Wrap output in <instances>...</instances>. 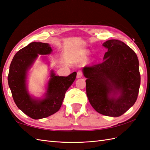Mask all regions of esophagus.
I'll return each mask as SVG.
<instances>
[{
	"label": "esophagus",
	"instance_id": "obj_1",
	"mask_svg": "<svg viewBox=\"0 0 150 150\" xmlns=\"http://www.w3.org/2000/svg\"><path fill=\"white\" fill-rule=\"evenodd\" d=\"M82 76H83V72L81 71H78L77 72V78H81Z\"/></svg>",
	"mask_w": 150,
	"mask_h": 150
}]
</instances>
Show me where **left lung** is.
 <instances>
[{
  "label": "left lung",
  "instance_id": "left-lung-1",
  "mask_svg": "<svg viewBox=\"0 0 150 150\" xmlns=\"http://www.w3.org/2000/svg\"><path fill=\"white\" fill-rule=\"evenodd\" d=\"M101 64L83 69L88 101L96 112L119 117L134 105L141 84L137 54L124 42L109 40Z\"/></svg>",
  "mask_w": 150,
  "mask_h": 150
}]
</instances>
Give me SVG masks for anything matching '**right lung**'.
I'll use <instances>...</instances> for the list:
<instances>
[{"label":"right lung","mask_w":150,"mask_h":150,"mask_svg":"<svg viewBox=\"0 0 150 150\" xmlns=\"http://www.w3.org/2000/svg\"><path fill=\"white\" fill-rule=\"evenodd\" d=\"M52 50L49 44L31 42L16 53L9 66L8 85L17 107L32 119L45 118L57 112L62 105L65 92L74 81L76 72L67 77L56 76L51 70L46 92L42 98H35L29 94L27 76L40 55H47Z\"/></svg>","instance_id":"right-lung-1"}]
</instances>
